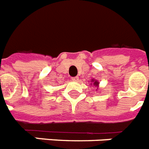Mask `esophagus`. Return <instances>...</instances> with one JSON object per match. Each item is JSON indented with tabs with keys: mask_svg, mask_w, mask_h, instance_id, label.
<instances>
[{
	"mask_svg": "<svg viewBox=\"0 0 149 149\" xmlns=\"http://www.w3.org/2000/svg\"><path fill=\"white\" fill-rule=\"evenodd\" d=\"M72 80H73L74 81H78L79 80V78H78V77H74V78H72Z\"/></svg>",
	"mask_w": 149,
	"mask_h": 149,
	"instance_id": "obj_1",
	"label": "esophagus"
}]
</instances>
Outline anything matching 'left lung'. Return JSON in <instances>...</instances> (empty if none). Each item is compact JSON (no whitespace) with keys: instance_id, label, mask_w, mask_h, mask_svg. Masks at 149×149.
Returning <instances> with one entry per match:
<instances>
[{"instance_id":"1","label":"left lung","mask_w":149,"mask_h":149,"mask_svg":"<svg viewBox=\"0 0 149 149\" xmlns=\"http://www.w3.org/2000/svg\"><path fill=\"white\" fill-rule=\"evenodd\" d=\"M91 85H93V86H95V88H96V91H97V90H98V89H99V82H98V81L97 80H95V79H91Z\"/></svg>"}]
</instances>
